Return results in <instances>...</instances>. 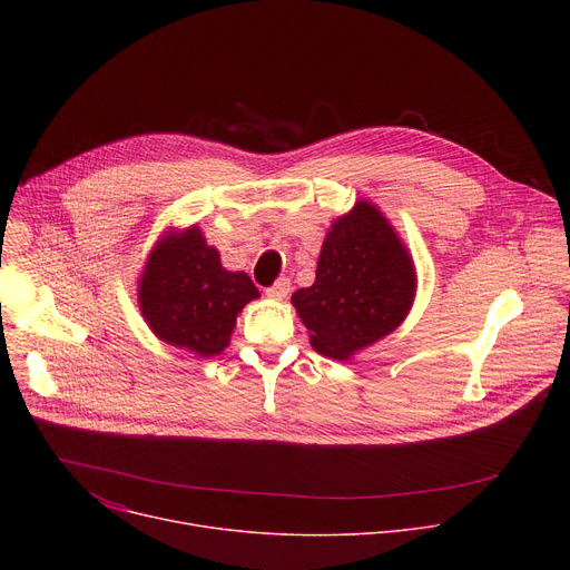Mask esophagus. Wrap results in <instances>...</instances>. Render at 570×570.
<instances>
[{
	"instance_id": "1",
	"label": "esophagus",
	"mask_w": 570,
	"mask_h": 570,
	"mask_svg": "<svg viewBox=\"0 0 570 570\" xmlns=\"http://www.w3.org/2000/svg\"><path fill=\"white\" fill-rule=\"evenodd\" d=\"M291 293V282L286 277H279L271 288H266V295L271 299H284Z\"/></svg>"
}]
</instances>
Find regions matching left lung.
I'll return each instance as SVG.
<instances>
[{"label": "left lung", "instance_id": "obj_1", "mask_svg": "<svg viewBox=\"0 0 570 570\" xmlns=\"http://www.w3.org/2000/svg\"><path fill=\"white\" fill-rule=\"evenodd\" d=\"M415 297V268L399 236L370 203L332 225L315 282L293 293L315 352L350 358L394 332Z\"/></svg>", "mask_w": 570, "mask_h": 570}]
</instances>
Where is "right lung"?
I'll use <instances>...</instances> for the list:
<instances>
[{
  "mask_svg": "<svg viewBox=\"0 0 570 570\" xmlns=\"http://www.w3.org/2000/svg\"><path fill=\"white\" fill-rule=\"evenodd\" d=\"M255 297L253 279L225 271L198 227L161 238L139 284V306L155 336L198 356L227 347L236 313Z\"/></svg>",
  "mask_w": 570,
  "mask_h": 570,
  "instance_id": "1",
  "label": "right lung"
}]
</instances>
